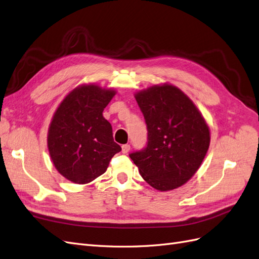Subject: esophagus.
Returning a JSON list of instances; mask_svg holds the SVG:
<instances>
[{"instance_id": "obj_1", "label": "esophagus", "mask_w": 259, "mask_h": 259, "mask_svg": "<svg viewBox=\"0 0 259 259\" xmlns=\"http://www.w3.org/2000/svg\"><path fill=\"white\" fill-rule=\"evenodd\" d=\"M130 148H131V146H130L129 144H124V145H122V146H121V152H122V154H127V153H129Z\"/></svg>"}]
</instances>
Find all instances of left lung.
<instances>
[{
  "label": "left lung",
  "instance_id": "left-lung-1",
  "mask_svg": "<svg viewBox=\"0 0 259 259\" xmlns=\"http://www.w3.org/2000/svg\"><path fill=\"white\" fill-rule=\"evenodd\" d=\"M147 127V143L129 154L152 187L166 191L191 179L210 145V130L193 101L172 85L136 95Z\"/></svg>",
  "mask_w": 259,
  "mask_h": 259
}]
</instances>
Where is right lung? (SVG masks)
Segmentation results:
<instances>
[{"instance_id": "1", "label": "right lung", "mask_w": 259, "mask_h": 259, "mask_svg": "<svg viewBox=\"0 0 259 259\" xmlns=\"http://www.w3.org/2000/svg\"><path fill=\"white\" fill-rule=\"evenodd\" d=\"M115 90L96 85L75 88L64 98L48 130L47 145L61 175L76 184H87L103 174L121 147L114 142L111 123L103 110Z\"/></svg>"}]
</instances>
